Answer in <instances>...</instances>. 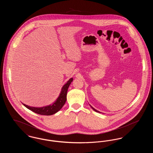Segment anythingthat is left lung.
<instances>
[{
  "mask_svg": "<svg viewBox=\"0 0 153 153\" xmlns=\"http://www.w3.org/2000/svg\"><path fill=\"white\" fill-rule=\"evenodd\" d=\"M90 106H91V107H92V109H94V111H96V112H99V113H101V112H99V111H97V110H96V109H95V108H93V107H92V106H91V105H90Z\"/></svg>",
  "mask_w": 153,
  "mask_h": 153,
  "instance_id": "left-lung-1",
  "label": "left lung"
}]
</instances>
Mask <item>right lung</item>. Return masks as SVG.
<instances>
[{"mask_svg": "<svg viewBox=\"0 0 153 153\" xmlns=\"http://www.w3.org/2000/svg\"><path fill=\"white\" fill-rule=\"evenodd\" d=\"M73 78H71L67 81L65 84L62 87L61 91L57 100L52 104L44 106L42 107H30L22 103L27 108L33 112L42 115H51L57 113L58 111L62 108L66 101V95L68 88L73 81Z\"/></svg>", "mask_w": 153, "mask_h": 153, "instance_id": "obj_1", "label": "right lung"}]
</instances>
